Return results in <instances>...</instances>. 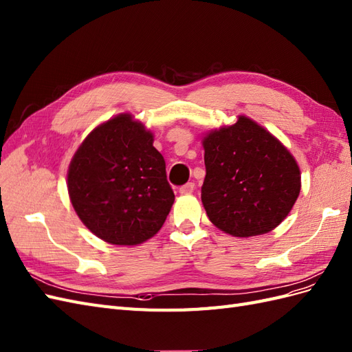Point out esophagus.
I'll list each match as a JSON object with an SVG mask.
<instances>
[{
    "label": "esophagus",
    "instance_id": "1",
    "mask_svg": "<svg viewBox=\"0 0 352 352\" xmlns=\"http://www.w3.org/2000/svg\"><path fill=\"white\" fill-rule=\"evenodd\" d=\"M195 183H187V184H184V186H182L179 187V190L178 192L182 193V195H190V193H193L195 192Z\"/></svg>",
    "mask_w": 352,
    "mask_h": 352
}]
</instances>
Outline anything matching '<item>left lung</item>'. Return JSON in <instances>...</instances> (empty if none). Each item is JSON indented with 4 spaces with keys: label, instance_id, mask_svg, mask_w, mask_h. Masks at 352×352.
Listing matches in <instances>:
<instances>
[{
    "label": "left lung",
    "instance_id": "8db88e82",
    "mask_svg": "<svg viewBox=\"0 0 352 352\" xmlns=\"http://www.w3.org/2000/svg\"><path fill=\"white\" fill-rule=\"evenodd\" d=\"M202 143V204L210 223L234 237L265 234L282 223L300 192L289 150L248 116L208 133Z\"/></svg>",
    "mask_w": 352,
    "mask_h": 352
}]
</instances>
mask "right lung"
I'll use <instances>...</instances> for the list:
<instances>
[{
    "mask_svg": "<svg viewBox=\"0 0 352 352\" xmlns=\"http://www.w3.org/2000/svg\"><path fill=\"white\" fill-rule=\"evenodd\" d=\"M67 192L89 232L119 246L153 237L175 199L153 134L129 113L87 135L70 160Z\"/></svg>",
    "mask_w": 352,
    "mask_h": 352,
    "instance_id": "add662e5",
    "label": "right lung"
}]
</instances>
